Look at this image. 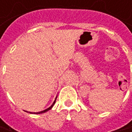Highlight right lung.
<instances>
[{
	"mask_svg": "<svg viewBox=\"0 0 132 132\" xmlns=\"http://www.w3.org/2000/svg\"><path fill=\"white\" fill-rule=\"evenodd\" d=\"M56 98H57V97L55 98V101H54V102L52 103V104L50 106V107H48L47 109H46V110H43V111H41V112H29L30 113H31V114H42V113H44V112H46L49 111L50 110H51L52 109V107L54 106V104H55V101H56ZM27 112V111H26Z\"/></svg>",
	"mask_w": 132,
	"mask_h": 132,
	"instance_id": "right-lung-1",
	"label": "right lung"
}]
</instances>
